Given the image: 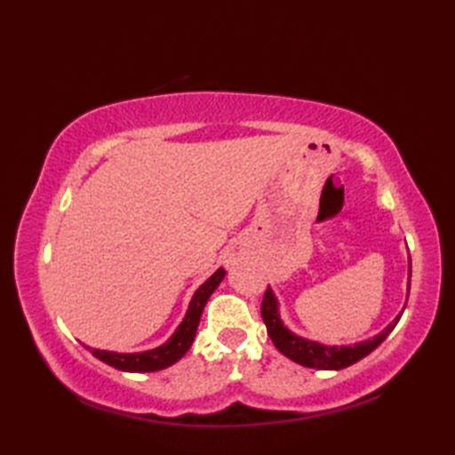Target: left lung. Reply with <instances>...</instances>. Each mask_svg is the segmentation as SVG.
Masks as SVG:
<instances>
[{
	"label": "left lung",
	"mask_w": 455,
	"mask_h": 455,
	"mask_svg": "<svg viewBox=\"0 0 455 455\" xmlns=\"http://www.w3.org/2000/svg\"><path fill=\"white\" fill-rule=\"evenodd\" d=\"M409 282H411V264H409ZM409 289H411V283H409ZM401 315L403 311L395 316L393 323L385 326L379 334H375L373 338H367V340L355 342V344H344V346H328L316 340H308V338H303L289 331L282 321V315H279V301L275 293L272 291V287H267L262 301V318L274 346L285 357H289V360H293L295 363H301L305 367H315V370L338 371L355 362H360L362 357L371 354L375 347L391 334L393 328L397 326Z\"/></svg>",
	"instance_id": "obj_1"
}]
</instances>
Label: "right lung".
<instances>
[{"label": "right lung", "instance_id": "1", "mask_svg": "<svg viewBox=\"0 0 455 455\" xmlns=\"http://www.w3.org/2000/svg\"><path fill=\"white\" fill-rule=\"evenodd\" d=\"M225 275H227L225 267H219L205 283L197 287V291L191 297L188 313H186V316H183V321L176 328V332H173L162 346L152 347V350L132 352V354L100 350V347H90V346H85V347H88V350L95 357H98V360L115 367V370H121V371L148 373V371L166 370V367L180 362L181 357L188 354V350L193 344V338H196L203 308H205L209 297L215 293V289L220 285Z\"/></svg>", "mask_w": 455, "mask_h": 455}]
</instances>
